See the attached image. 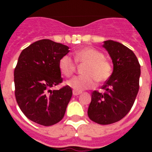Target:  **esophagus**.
Here are the masks:
<instances>
[{"instance_id":"obj_1","label":"esophagus","mask_w":152,"mask_h":152,"mask_svg":"<svg viewBox=\"0 0 152 152\" xmlns=\"http://www.w3.org/2000/svg\"><path fill=\"white\" fill-rule=\"evenodd\" d=\"M72 94H73V95H74V96H77V95H80V94L81 93L77 92V91H75V90H73Z\"/></svg>"}]
</instances>
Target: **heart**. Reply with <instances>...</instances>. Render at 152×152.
I'll return each mask as SVG.
<instances>
[{"mask_svg": "<svg viewBox=\"0 0 152 152\" xmlns=\"http://www.w3.org/2000/svg\"><path fill=\"white\" fill-rule=\"evenodd\" d=\"M73 58L75 61L67 54L61 57L58 60V68L63 76L70 77L76 72V63L86 65L82 69L84 76L74 77L66 82V85L75 91L81 92L85 89H92L96 86V81L104 82L111 76V63L101 51L94 48L86 47L76 50L73 53Z\"/></svg>", "mask_w": 152, "mask_h": 152, "instance_id": "1", "label": "heart"}]
</instances>
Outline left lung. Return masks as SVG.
Wrapping results in <instances>:
<instances>
[{
  "label": "left lung",
  "mask_w": 152,
  "mask_h": 152,
  "mask_svg": "<svg viewBox=\"0 0 152 152\" xmlns=\"http://www.w3.org/2000/svg\"><path fill=\"white\" fill-rule=\"evenodd\" d=\"M102 46L112 58L113 72L102 86L103 93L94 90L88 109L89 119L99 124L121 121L130 111L139 89L141 69L131 50L114 40H106Z\"/></svg>",
  "instance_id": "left-lung-1"
}]
</instances>
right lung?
I'll use <instances>...</instances> for the list:
<instances>
[{"instance_id":"add662e5","label":"right lung","mask_w":152,"mask_h":152,"mask_svg":"<svg viewBox=\"0 0 152 152\" xmlns=\"http://www.w3.org/2000/svg\"><path fill=\"white\" fill-rule=\"evenodd\" d=\"M69 51L66 45L44 39L30 45L18 57L14 72L15 98L23 113L37 124L50 126L64 116L72 90L68 86L50 89L63 82L58 60Z\"/></svg>"}]
</instances>
